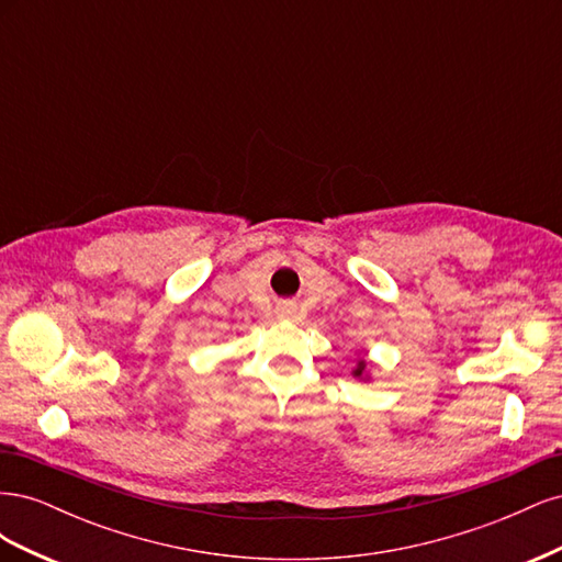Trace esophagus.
<instances>
[{"instance_id": "esophagus-1", "label": "esophagus", "mask_w": 562, "mask_h": 562, "mask_svg": "<svg viewBox=\"0 0 562 562\" xmlns=\"http://www.w3.org/2000/svg\"><path fill=\"white\" fill-rule=\"evenodd\" d=\"M277 316L279 318H295L297 316V304H293V302H279L277 304Z\"/></svg>"}]
</instances>
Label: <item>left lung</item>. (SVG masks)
<instances>
[{
	"instance_id": "obj_1",
	"label": "left lung",
	"mask_w": 562,
	"mask_h": 562,
	"mask_svg": "<svg viewBox=\"0 0 562 562\" xmlns=\"http://www.w3.org/2000/svg\"><path fill=\"white\" fill-rule=\"evenodd\" d=\"M351 375H353L356 380H361V382H370V366L366 363V359L356 361V368L351 370Z\"/></svg>"
}]
</instances>
